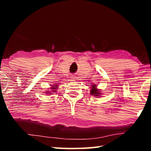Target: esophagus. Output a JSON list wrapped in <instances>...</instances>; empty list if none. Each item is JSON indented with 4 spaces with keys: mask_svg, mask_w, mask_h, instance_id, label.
Here are the masks:
<instances>
[{
    "mask_svg": "<svg viewBox=\"0 0 151 151\" xmlns=\"http://www.w3.org/2000/svg\"><path fill=\"white\" fill-rule=\"evenodd\" d=\"M73 78V80H75V77H72V78Z\"/></svg>",
    "mask_w": 151,
    "mask_h": 151,
    "instance_id": "obj_1",
    "label": "esophagus"
}]
</instances>
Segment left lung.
<instances>
[{"label": "left lung", "mask_w": 151, "mask_h": 151, "mask_svg": "<svg viewBox=\"0 0 151 151\" xmlns=\"http://www.w3.org/2000/svg\"><path fill=\"white\" fill-rule=\"evenodd\" d=\"M91 94H93V95H94V96H100L99 94H101V93H99V92L98 91V90H97L96 88H95V86H93V88H92V90H91Z\"/></svg>", "instance_id": "1"}]
</instances>
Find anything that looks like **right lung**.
I'll use <instances>...</instances> for the list:
<instances>
[{"instance_id": "right-lung-1", "label": "right lung", "mask_w": 151, "mask_h": 151, "mask_svg": "<svg viewBox=\"0 0 151 151\" xmlns=\"http://www.w3.org/2000/svg\"><path fill=\"white\" fill-rule=\"evenodd\" d=\"M55 88H56V87H53V88H52V89H55ZM52 91H54V90H52ZM55 91H52V92H55Z\"/></svg>"}]
</instances>
